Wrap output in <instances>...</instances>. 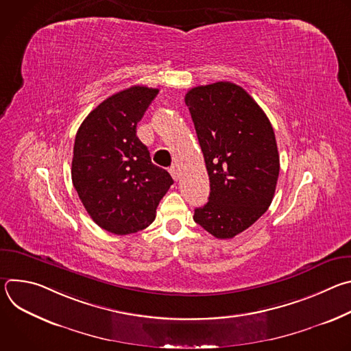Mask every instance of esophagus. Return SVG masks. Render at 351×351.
I'll use <instances>...</instances> for the list:
<instances>
[{"label": "esophagus", "instance_id": "esophagus-1", "mask_svg": "<svg viewBox=\"0 0 351 351\" xmlns=\"http://www.w3.org/2000/svg\"><path fill=\"white\" fill-rule=\"evenodd\" d=\"M169 172H171V175H172V178H173V180H179V178H180V173H179V169L176 168V167H172L171 169H169Z\"/></svg>", "mask_w": 351, "mask_h": 351}]
</instances>
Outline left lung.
<instances>
[{
  "instance_id": "obj_1",
  "label": "left lung",
  "mask_w": 351,
  "mask_h": 351,
  "mask_svg": "<svg viewBox=\"0 0 351 351\" xmlns=\"http://www.w3.org/2000/svg\"><path fill=\"white\" fill-rule=\"evenodd\" d=\"M197 138L210 176V197L193 219L218 239H232L268 210L279 176L272 125L243 87L230 82L187 91Z\"/></svg>"
}]
</instances>
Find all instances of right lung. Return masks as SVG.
Instances as JSON below:
<instances>
[{
	"label": "right lung",
	"mask_w": 351,
	"mask_h": 351,
	"mask_svg": "<svg viewBox=\"0 0 351 351\" xmlns=\"http://www.w3.org/2000/svg\"><path fill=\"white\" fill-rule=\"evenodd\" d=\"M158 88L132 86L97 106L80 125L72 158V182L99 226L115 234L136 233L156 219L173 179L154 165L136 126Z\"/></svg>",
	"instance_id": "1"
}]
</instances>
